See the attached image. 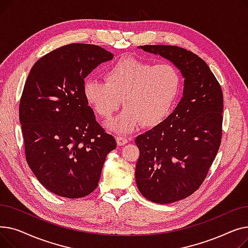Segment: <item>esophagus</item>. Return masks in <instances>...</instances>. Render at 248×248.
<instances>
[{
  "label": "esophagus",
  "instance_id": "1",
  "mask_svg": "<svg viewBox=\"0 0 248 248\" xmlns=\"http://www.w3.org/2000/svg\"><path fill=\"white\" fill-rule=\"evenodd\" d=\"M116 142H117V146H124L126 142L128 141V140L125 137H116Z\"/></svg>",
  "mask_w": 248,
  "mask_h": 248
}]
</instances>
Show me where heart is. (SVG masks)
<instances>
[{
	"instance_id": "obj_1",
	"label": "heart",
	"mask_w": 248,
	"mask_h": 248,
	"mask_svg": "<svg viewBox=\"0 0 248 248\" xmlns=\"http://www.w3.org/2000/svg\"><path fill=\"white\" fill-rule=\"evenodd\" d=\"M104 80H86L84 98L102 119L110 117L124 98V111L107 124L110 131L123 134L135 131L140 124H161L173 111L181 93V75L172 64L154 65L133 57L110 65L104 72Z\"/></svg>"
}]
</instances>
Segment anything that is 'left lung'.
I'll return each instance as SVG.
<instances>
[{"mask_svg": "<svg viewBox=\"0 0 248 248\" xmlns=\"http://www.w3.org/2000/svg\"><path fill=\"white\" fill-rule=\"evenodd\" d=\"M171 61L184 77V90L168 119L136 139V182L148 200L169 204L196 191L216 157L222 136L223 93L206 62L171 45L140 46Z\"/></svg>", "mask_w": 248, "mask_h": 248, "instance_id": "obj_1", "label": "left lung"}]
</instances>
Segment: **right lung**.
I'll list each match as a JSON object with an SVG mask.
<instances>
[{"label":"right lung","instance_id":"obj_1","mask_svg":"<svg viewBox=\"0 0 248 248\" xmlns=\"http://www.w3.org/2000/svg\"><path fill=\"white\" fill-rule=\"evenodd\" d=\"M112 58L97 45H65L39 59L26 80L19 107L26 160L38 181L60 197L93 192L116 148L83 94L84 78Z\"/></svg>","mask_w":248,"mask_h":248}]
</instances>
